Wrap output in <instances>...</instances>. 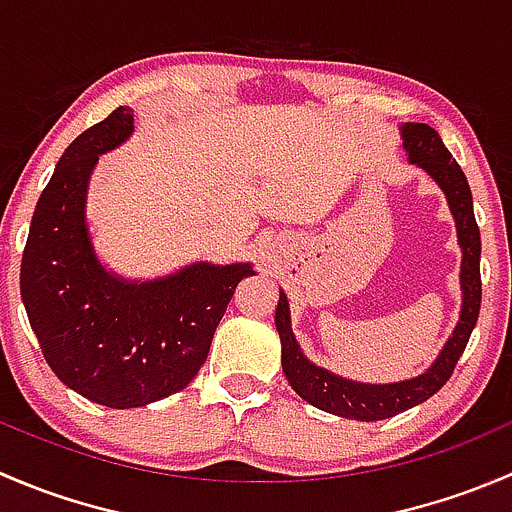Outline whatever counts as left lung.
<instances>
[{
  "label": "left lung",
  "mask_w": 512,
  "mask_h": 512,
  "mask_svg": "<svg viewBox=\"0 0 512 512\" xmlns=\"http://www.w3.org/2000/svg\"><path fill=\"white\" fill-rule=\"evenodd\" d=\"M401 136H404V148L411 163L421 165L446 193L451 213L456 218L458 242H461L463 250L461 322L438 354L436 364L426 374L411 381H399V384L376 386L342 379L337 374H329L327 369L314 366L299 352V344L294 339L292 327H289V304L285 292H280L275 312L277 332L282 339V371H285L292 389L317 409L344 418H356V421H381V418L396 416L431 399L451 379L480 312V230L476 215H473V195L468 188L466 173L453 160L448 148L443 146L441 136L426 123H406L401 128Z\"/></svg>",
  "instance_id": "obj_1"
}]
</instances>
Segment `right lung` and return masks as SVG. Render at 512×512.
Returning <instances> with one entry per match:
<instances>
[{"label":"right lung","mask_w":512,"mask_h":512,"mask_svg":"<svg viewBox=\"0 0 512 512\" xmlns=\"http://www.w3.org/2000/svg\"><path fill=\"white\" fill-rule=\"evenodd\" d=\"M131 108L86 128L36 203L22 255V299L41 354L76 394L108 409L153 404L195 379L250 265L198 262L156 282H126L96 260L86 185L98 153L126 141Z\"/></svg>","instance_id":"1"}]
</instances>
